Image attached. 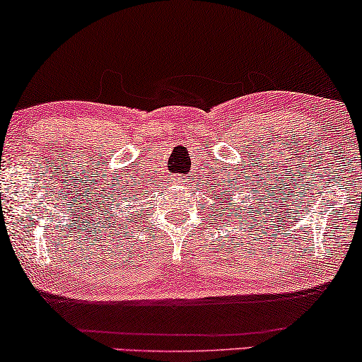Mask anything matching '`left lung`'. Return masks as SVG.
Returning a JSON list of instances; mask_svg holds the SVG:
<instances>
[{
  "label": "left lung",
  "mask_w": 362,
  "mask_h": 362,
  "mask_svg": "<svg viewBox=\"0 0 362 362\" xmlns=\"http://www.w3.org/2000/svg\"><path fill=\"white\" fill-rule=\"evenodd\" d=\"M219 189H221V187H219ZM233 189H234V187H233ZM226 196H234V191H231V192L226 191ZM226 202L228 203V205L226 204ZM229 204H231V203H229L228 198H224V196L219 191L216 192V194H214V206H219V216L226 214L228 218H231V216L234 214V209H231V206H229ZM233 204L236 206V203H233ZM239 208H243V206H239ZM247 209H251V206H247ZM234 216H236V218H238V216H241V213H239V211H238V213L234 214Z\"/></svg>",
  "instance_id": "1"
}]
</instances>
